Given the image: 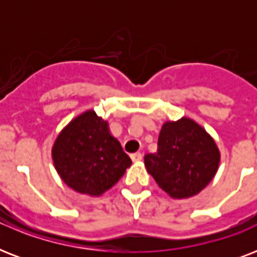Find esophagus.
<instances>
[{
	"instance_id": "esophagus-1",
	"label": "esophagus",
	"mask_w": 257,
	"mask_h": 257,
	"mask_svg": "<svg viewBox=\"0 0 257 257\" xmlns=\"http://www.w3.org/2000/svg\"><path fill=\"white\" fill-rule=\"evenodd\" d=\"M131 159H132L133 163H139V161L143 160V155H141L140 152H136L133 153V155H131Z\"/></svg>"
}]
</instances>
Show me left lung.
Masks as SVG:
<instances>
[{"mask_svg":"<svg viewBox=\"0 0 257 257\" xmlns=\"http://www.w3.org/2000/svg\"><path fill=\"white\" fill-rule=\"evenodd\" d=\"M145 168L172 199H189L211 183L220 165L213 137L189 117L165 121L157 152L145 155Z\"/></svg>","mask_w":257,"mask_h":257,"instance_id":"1","label":"left lung"}]
</instances>
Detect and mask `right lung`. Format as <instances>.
Here are the masks:
<instances>
[{
	"mask_svg": "<svg viewBox=\"0 0 257 257\" xmlns=\"http://www.w3.org/2000/svg\"><path fill=\"white\" fill-rule=\"evenodd\" d=\"M58 176L77 193L98 197L122 177L132 160L93 109L78 114L58 133L52 147Z\"/></svg>",
	"mask_w": 257,
	"mask_h": 257,
	"instance_id": "right-lung-1",
	"label": "right lung"
}]
</instances>
